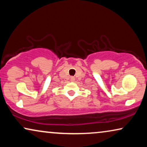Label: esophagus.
Returning a JSON list of instances; mask_svg holds the SVG:
<instances>
[{
    "label": "esophagus",
    "mask_w": 147,
    "mask_h": 147,
    "mask_svg": "<svg viewBox=\"0 0 147 147\" xmlns=\"http://www.w3.org/2000/svg\"><path fill=\"white\" fill-rule=\"evenodd\" d=\"M74 80H75V78H74V77H71V81H74Z\"/></svg>",
    "instance_id": "34e87169"
}]
</instances>
